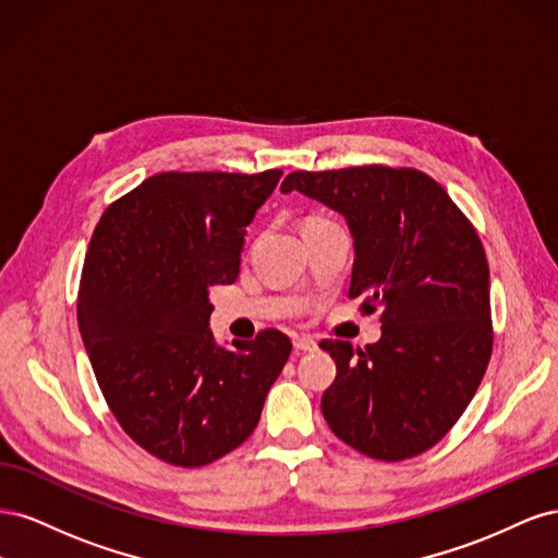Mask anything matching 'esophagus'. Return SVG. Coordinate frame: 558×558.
Listing matches in <instances>:
<instances>
[{"mask_svg": "<svg viewBox=\"0 0 558 558\" xmlns=\"http://www.w3.org/2000/svg\"><path fill=\"white\" fill-rule=\"evenodd\" d=\"M293 349H295V353L316 351V342L312 340V337H295V340H293Z\"/></svg>", "mask_w": 558, "mask_h": 558, "instance_id": "1", "label": "esophagus"}]
</instances>
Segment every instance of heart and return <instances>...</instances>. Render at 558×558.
I'll return each mask as SVG.
<instances>
[{
    "mask_svg": "<svg viewBox=\"0 0 558 558\" xmlns=\"http://www.w3.org/2000/svg\"><path fill=\"white\" fill-rule=\"evenodd\" d=\"M312 221H326V218H320V216H312V218H307V223H312Z\"/></svg>",
    "mask_w": 558,
    "mask_h": 558,
    "instance_id": "heart-1",
    "label": "heart"
}]
</instances>
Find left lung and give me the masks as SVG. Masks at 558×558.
<instances>
[{
	"label": "left lung",
	"instance_id": "obj_1",
	"mask_svg": "<svg viewBox=\"0 0 558 558\" xmlns=\"http://www.w3.org/2000/svg\"><path fill=\"white\" fill-rule=\"evenodd\" d=\"M281 191L344 214L356 248L349 298L379 312V342L318 344L337 365L320 398L330 430L386 463L428 451L461 418L492 361L488 263L475 226L414 167L298 170Z\"/></svg>",
	"mask_w": 558,
	"mask_h": 558
}]
</instances>
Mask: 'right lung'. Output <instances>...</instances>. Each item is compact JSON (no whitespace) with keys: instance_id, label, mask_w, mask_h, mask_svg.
Instances as JSON below:
<instances>
[{"instance_id":"obj_1","label":"right lung","mask_w":558,"mask_h":558,"mask_svg":"<svg viewBox=\"0 0 558 558\" xmlns=\"http://www.w3.org/2000/svg\"><path fill=\"white\" fill-rule=\"evenodd\" d=\"M281 170L162 172L107 207L78 283V330L121 428L156 459L202 468L248 440L291 356L267 328L214 342L209 291L240 275L246 226Z\"/></svg>"}]
</instances>
